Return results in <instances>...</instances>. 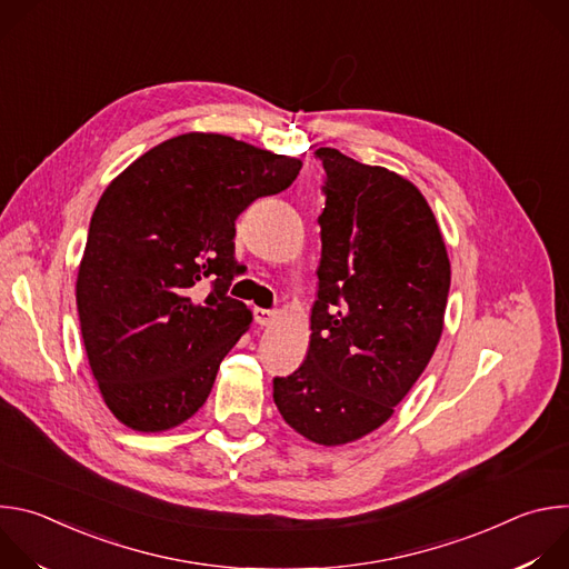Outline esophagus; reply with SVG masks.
<instances>
[{
    "mask_svg": "<svg viewBox=\"0 0 569 569\" xmlns=\"http://www.w3.org/2000/svg\"><path fill=\"white\" fill-rule=\"evenodd\" d=\"M277 319L274 310H266V308H254V321L259 327H270V323Z\"/></svg>",
    "mask_w": 569,
    "mask_h": 569,
    "instance_id": "obj_1",
    "label": "esophagus"
}]
</instances>
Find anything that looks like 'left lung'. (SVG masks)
<instances>
[{"label":"left lung","mask_w":569,"mask_h":569,"mask_svg":"<svg viewBox=\"0 0 569 569\" xmlns=\"http://www.w3.org/2000/svg\"><path fill=\"white\" fill-rule=\"evenodd\" d=\"M327 171L319 290L301 367L274 405L303 439L336 448L389 421L441 333L450 259L423 193L385 167L317 148Z\"/></svg>","instance_id":"1"}]
</instances>
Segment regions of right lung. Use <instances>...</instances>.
Segmentation results:
<instances>
[{"mask_svg": "<svg viewBox=\"0 0 569 569\" xmlns=\"http://www.w3.org/2000/svg\"><path fill=\"white\" fill-rule=\"evenodd\" d=\"M301 159L218 132H187L137 157L103 191L76 279L92 376L137 432L189 421L252 310L227 297L236 218L288 189ZM209 278L214 290L196 302Z\"/></svg>", "mask_w": 569, "mask_h": 569, "instance_id": "obj_1", "label": "right lung"}]
</instances>
